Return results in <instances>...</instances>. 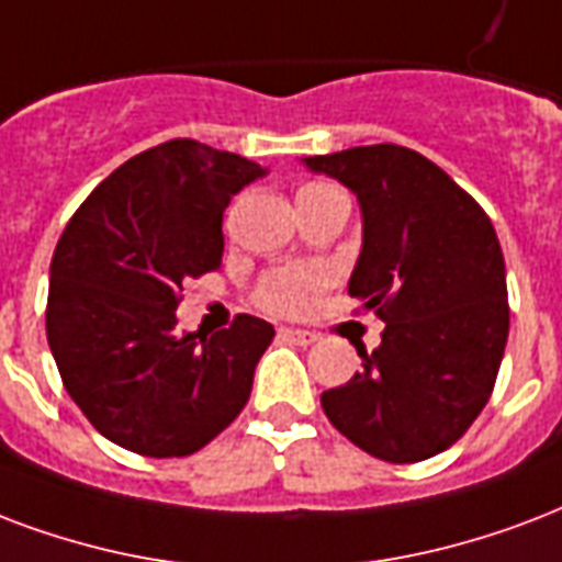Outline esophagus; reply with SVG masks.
<instances>
[{"label":"esophagus","mask_w":562,"mask_h":562,"mask_svg":"<svg viewBox=\"0 0 562 562\" xmlns=\"http://www.w3.org/2000/svg\"><path fill=\"white\" fill-rule=\"evenodd\" d=\"M280 336L285 338V341H291V345H300V348H310V345H315L318 341V336L312 333V329H294V327H282Z\"/></svg>","instance_id":"obj_1"}]
</instances>
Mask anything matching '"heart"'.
<instances>
[{
    "instance_id": "obj_1",
    "label": "heart",
    "mask_w": 562,
    "mask_h": 562,
    "mask_svg": "<svg viewBox=\"0 0 562 562\" xmlns=\"http://www.w3.org/2000/svg\"><path fill=\"white\" fill-rule=\"evenodd\" d=\"M318 271H306V268H285V271L271 273L262 282L259 300L262 306L271 312H282V315H297V312L310 310L312 297L321 285Z\"/></svg>"
}]
</instances>
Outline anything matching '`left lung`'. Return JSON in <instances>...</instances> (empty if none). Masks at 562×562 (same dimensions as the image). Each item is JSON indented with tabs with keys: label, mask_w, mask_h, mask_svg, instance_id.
<instances>
[{
	"label": "left lung",
	"mask_w": 562,
	"mask_h": 562,
	"mask_svg": "<svg viewBox=\"0 0 562 562\" xmlns=\"http://www.w3.org/2000/svg\"><path fill=\"white\" fill-rule=\"evenodd\" d=\"M357 196L362 250L348 294L385 321L362 371L321 395L338 434L385 462L451 448L481 415L507 348L495 226L442 167L374 144L300 158Z\"/></svg>",
	"instance_id": "8db88e82"
}]
</instances>
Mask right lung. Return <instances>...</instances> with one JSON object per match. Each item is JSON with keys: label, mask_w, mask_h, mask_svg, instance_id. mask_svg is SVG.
Segmentation results:
<instances>
[{"label": "right lung", "mask_w": 562, "mask_h": 562, "mask_svg": "<svg viewBox=\"0 0 562 562\" xmlns=\"http://www.w3.org/2000/svg\"><path fill=\"white\" fill-rule=\"evenodd\" d=\"M268 167L177 138L128 158L64 229L49 268L46 338L64 389L109 442L188 457L241 413L273 338L238 315L179 333V291L224 259V209Z\"/></svg>", "instance_id": "1"}]
</instances>
